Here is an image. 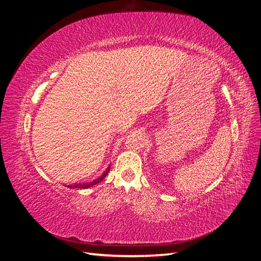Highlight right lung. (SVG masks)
Returning <instances> with one entry per match:
<instances>
[{"label":"right lung","instance_id":"right-lung-1","mask_svg":"<svg viewBox=\"0 0 261 261\" xmlns=\"http://www.w3.org/2000/svg\"><path fill=\"white\" fill-rule=\"evenodd\" d=\"M110 168H111V165H109V168L103 172V174H102L101 176H99L97 179H94V180H92V181H88V183H80V184L68 185V187H69V188H88V187H91V186H93V185H96V184L100 183V181L107 176V174H108L109 171H110Z\"/></svg>","mask_w":261,"mask_h":261}]
</instances>
